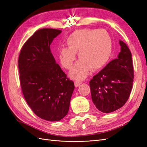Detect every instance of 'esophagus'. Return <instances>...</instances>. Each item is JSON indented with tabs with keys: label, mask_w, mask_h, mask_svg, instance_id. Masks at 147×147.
<instances>
[{
	"label": "esophagus",
	"mask_w": 147,
	"mask_h": 147,
	"mask_svg": "<svg viewBox=\"0 0 147 147\" xmlns=\"http://www.w3.org/2000/svg\"><path fill=\"white\" fill-rule=\"evenodd\" d=\"M81 83H82L81 82H74V85H75L76 87H78L81 85Z\"/></svg>",
	"instance_id": "obj_1"
}]
</instances>
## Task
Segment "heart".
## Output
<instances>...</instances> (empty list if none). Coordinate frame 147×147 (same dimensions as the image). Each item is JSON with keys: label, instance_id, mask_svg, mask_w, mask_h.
I'll list each match as a JSON object with an SVG mask.
<instances>
[{"label": "heart", "instance_id": "b5f03b06", "mask_svg": "<svg viewBox=\"0 0 147 147\" xmlns=\"http://www.w3.org/2000/svg\"><path fill=\"white\" fill-rule=\"evenodd\" d=\"M67 47L59 49V58L62 66L71 69L78 53L80 61L71 72L73 79H85L91 69L95 71L107 63L111 54L110 36L104 30L82 29L68 36Z\"/></svg>", "mask_w": 147, "mask_h": 147}]
</instances>
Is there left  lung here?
Masks as SVG:
<instances>
[{"label": "left lung", "instance_id": "8db88e82", "mask_svg": "<svg viewBox=\"0 0 147 147\" xmlns=\"http://www.w3.org/2000/svg\"><path fill=\"white\" fill-rule=\"evenodd\" d=\"M121 52L90 81L92 99L96 109L104 113L122 107L133 87L134 69L128 47L120 40Z\"/></svg>", "mask_w": 147, "mask_h": 147}]
</instances>
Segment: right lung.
Instances as JSON below:
<instances>
[{
	"label": "right lung",
	"instance_id": "obj_1",
	"mask_svg": "<svg viewBox=\"0 0 147 147\" xmlns=\"http://www.w3.org/2000/svg\"><path fill=\"white\" fill-rule=\"evenodd\" d=\"M61 32L52 28L36 31L23 45L18 59L24 97L37 116L49 121L67 115L74 89V82L56 64L51 51L53 40Z\"/></svg>",
	"mask_w": 147,
	"mask_h": 147
}]
</instances>
